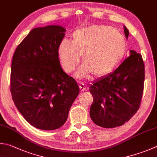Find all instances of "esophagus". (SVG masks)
<instances>
[{
	"label": "esophagus",
	"instance_id": "obj_1",
	"mask_svg": "<svg viewBox=\"0 0 157 157\" xmlns=\"http://www.w3.org/2000/svg\"><path fill=\"white\" fill-rule=\"evenodd\" d=\"M79 88H80V90L81 91H86V87L84 85H79Z\"/></svg>",
	"mask_w": 157,
	"mask_h": 157
}]
</instances>
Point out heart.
Masks as SVG:
<instances>
[{
  "label": "heart",
  "instance_id": "obj_1",
  "mask_svg": "<svg viewBox=\"0 0 157 157\" xmlns=\"http://www.w3.org/2000/svg\"><path fill=\"white\" fill-rule=\"evenodd\" d=\"M125 38L116 29L104 25H92L74 32L72 41L64 39L58 47L61 66L72 72L80 61L84 65L76 76L79 78L103 77L111 72L124 57Z\"/></svg>",
  "mask_w": 157,
  "mask_h": 157
}]
</instances>
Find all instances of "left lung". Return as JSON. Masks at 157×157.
<instances>
[{"label": "left lung", "instance_id": "8db88e82", "mask_svg": "<svg viewBox=\"0 0 157 157\" xmlns=\"http://www.w3.org/2000/svg\"><path fill=\"white\" fill-rule=\"evenodd\" d=\"M126 39L129 31L124 26ZM144 63L140 53L130 56L112 73L90 85L94 100L90 115L96 125L109 128L123 125L140 108L144 91Z\"/></svg>", "mask_w": 157, "mask_h": 157}]
</instances>
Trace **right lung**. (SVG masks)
<instances>
[{
    "mask_svg": "<svg viewBox=\"0 0 157 157\" xmlns=\"http://www.w3.org/2000/svg\"><path fill=\"white\" fill-rule=\"evenodd\" d=\"M65 32L58 25L33 29L17 46L11 63L14 104L31 125L44 131L64 124L79 94L76 81L63 72L59 59Z\"/></svg>",
    "mask_w": 157,
    "mask_h": 157,
    "instance_id": "1",
    "label": "right lung"
}]
</instances>
